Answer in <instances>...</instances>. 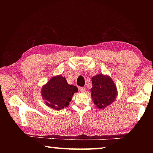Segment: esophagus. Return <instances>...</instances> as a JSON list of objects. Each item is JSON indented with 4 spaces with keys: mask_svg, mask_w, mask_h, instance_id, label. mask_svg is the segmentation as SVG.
<instances>
[{
    "mask_svg": "<svg viewBox=\"0 0 153 153\" xmlns=\"http://www.w3.org/2000/svg\"><path fill=\"white\" fill-rule=\"evenodd\" d=\"M79 90L80 92H84L86 91V88H84V87H79Z\"/></svg>",
    "mask_w": 153,
    "mask_h": 153,
    "instance_id": "esophagus-1",
    "label": "esophagus"
}]
</instances>
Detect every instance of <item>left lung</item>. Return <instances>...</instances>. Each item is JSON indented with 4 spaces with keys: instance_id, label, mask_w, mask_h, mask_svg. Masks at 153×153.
<instances>
[{
    "instance_id": "1",
    "label": "left lung",
    "mask_w": 153,
    "mask_h": 153,
    "mask_svg": "<svg viewBox=\"0 0 153 153\" xmlns=\"http://www.w3.org/2000/svg\"><path fill=\"white\" fill-rule=\"evenodd\" d=\"M91 96L98 108H104L115 100L117 88L113 80L108 76L98 74L92 79Z\"/></svg>"
}]
</instances>
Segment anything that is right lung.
<instances>
[{
    "label": "right lung",
    "instance_id": "obj_1",
    "mask_svg": "<svg viewBox=\"0 0 153 153\" xmlns=\"http://www.w3.org/2000/svg\"><path fill=\"white\" fill-rule=\"evenodd\" d=\"M78 91L76 86L67 84L65 77H53L42 87V97L48 107L61 110L69 105L75 92Z\"/></svg>",
    "mask_w": 153,
    "mask_h": 153
}]
</instances>
